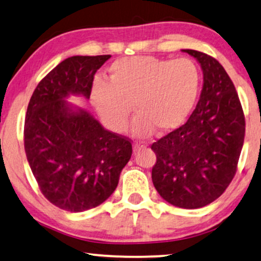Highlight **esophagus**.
<instances>
[{
    "label": "esophagus",
    "instance_id": "1",
    "mask_svg": "<svg viewBox=\"0 0 261 261\" xmlns=\"http://www.w3.org/2000/svg\"><path fill=\"white\" fill-rule=\"evenodd\" d=\"M145 144L144 143H135L134 144V151L135 152H137V151H139V150H142V149H145Z\"/></svg>",
    "mask_w": 261,
    "mask_h": 261
}]
</instances>
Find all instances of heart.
Listing matches in <instances>:
<instances>
[{
    "label": "heart",
    "mask_w": 261,
    "mask_h": 261,
    "mask_svg": "<svg viewBox=\"0 0 261 261\" xmlns=\"http://www.w3.org/2000/svg\"><path fill=\"white\" fill-rule=\"evenodd\" d=\"M200 71L186 57H124L109 68L106 83L97 82L91 100L111 130L125 129L131 108L137 114L132 132L146 137L154 129L168 134L185 123L196 106Z\"/></svg>",
    "instance_id": "heart-1"
}]
</instances>
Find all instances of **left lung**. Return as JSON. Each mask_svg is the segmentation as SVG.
<instances>
[{"label":"left lung","instance_id":"left-lung-1","mask_svg":"<svg viewBox=\"0 0 261 261\" xmlns=\"http://www.w3.org/2000/svg\"><path fill=\"white\" fill-rule=\"evenodd\" d=\"M203 70L197 107L184 125L151 145L157 155L152 181L163 199L199 208L224 193L237 172L245 117L233 82L216 58L185 49Z\"/></svg>","mask_w":261,"mask_h":261}]
</instances>
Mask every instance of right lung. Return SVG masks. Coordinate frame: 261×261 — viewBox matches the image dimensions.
<instances>
[{
  "label": "right lung",
  "mask_w": 261,
  "mask_h": 261,
  "mask_svg": "<svg viewBox=\"0 0 261 261\" xmlns=\"http://www.w3.org/2000/svg\"><path fill=\"white\" fill-rule=\"evenodd\" d=\"M110 55L72 56L35 89L27 109L24 150L41 192L50 203L83 212L104 203L130 161L129 138L104 129L70 95L90 98L93 76Z\"/></svg>",
  "instance_id": "1"
}]
</instances>
